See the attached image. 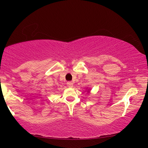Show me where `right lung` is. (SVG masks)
Masks as SVG:
<instances>
[{
  "label": "right lung",
  "mask_w": 148,
  "mask_h": 148,
  "mask_svg": "<svg viewBox=\"0 0 148 148\" xmlns=\"http://www.w3.org/2000/svg\"><path fill=\"white\" fill-rule=\"evenodd\" d=\"M88 93H90V91H89V90H88Z\"/></svg>",
  "instance_id": "obj_1"
}]
</instances>
